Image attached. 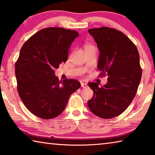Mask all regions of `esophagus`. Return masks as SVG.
Wrapping results in <instances>:
<instances>
[{"mask_svg":"<svg viewBox=\"0 0 155 155\" xmlns=\"http://www.w3.org/2000/svg\"><path fill=\"white\" fill-rule=\"evenodd\" d=\"M81 87H84V88H85V87H87V84H85V83H81Z\"/></svg>","mask_w":155,"mask_h":155,"instance_id":"obj_1","label":"esophagus"}]
</instances>
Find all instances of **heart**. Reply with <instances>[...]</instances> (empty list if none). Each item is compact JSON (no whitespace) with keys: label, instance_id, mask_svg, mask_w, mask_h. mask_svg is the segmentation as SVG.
Instances as JSON below:
<instances>
[{"label":"heart","instance_id":"b5f03b06","mask_svg":"<svg viewBox=\"0 0 155 155\" xmlns=\"http://www.w3.org/2000/svg\"><path fill=\"white\" fill-rule=\"evenodd\" d=\"M93 47V46H92L91 45H86L85 46V48H88V47Z\"/></svg>","mask_w":155,"mask_h":155}]
</instances>
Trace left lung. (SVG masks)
<instances>
[{
  "label": "left lung",
  "instance_id": "left-lung-1",
  "mask_svg": "<svg viewBox=\"0 0 155 155\" xmlns=\"http://www.w3.org/2000/svg\"><path fill=\"white\" fill-rule=\"evenodd\" d=\"M100 51L97 68L108 76L106 85L88 83L94 94L87 105L92 113L109 119L123 113L137 94L142 76L140 58L134 44L124 33L108 27L91 28Z\"/></svg>",
  "mask_w": 155,
  "mask_h": 155
}]
</instances>
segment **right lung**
Instances as JSON below:
<instances>
[{"mask_svg": "<svg viewBox=\"0 0 155 155\" xmlns=\"http://www.w3.org/2000/svg\"><path fill=\"white\" fill-rule=\"evenodd\" d=\"M77 31L63 28L42 29L31 36L21 48L15 64L17 91L32 114L52 119L62 114L70 96L81 86L75 79L60 81L55 69L68 59Z\"/></svg>", "mask_w": 155, "mask_h": 155, "instance_id": "right-lung-1", "label": "right lung"}]
</instances>
